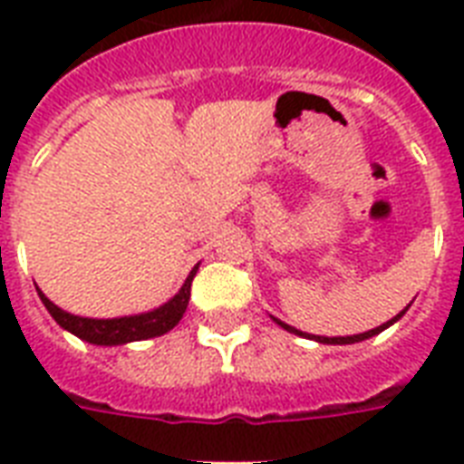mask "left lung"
I'll return each mask as SVG.
<instances>
[{
	"label": "left lung",
	"mask_w": 464,
	"mask_h": 464,
	"mask_svg": "<svg viewBox=\"0 0 464 464\" xmlns=\"http://www.w3.org/2000/svg\"><path fill=\"white\" fill-rule=\"evenodd\" d=\"M410 305H411V304H410ZM410 305H407V308H410ZM407 308L400 310V313H397V315L392 317V320H388V323L378 324V327H373V330L361 332V334H349V337H320V334H308V332L296 330V327H291V324L282 323L279 317H272V320H275L276 324H282V327H284V330H286V332H294V334H298V337L315 339V342H320V344H356V342H363V339H371V337H375V334H381L382 330H388L390 324H395L397 320H400V317H402L404 313H407Z\"/></svg>",
	"instance_id": "left-lung-1"
}]
</instances>
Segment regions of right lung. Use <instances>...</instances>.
Here are the masks:
<instances>
[{
	"label": "right lung",
	"instance_id": "add662e5",
	"mask_svg": "<svg viewBox=\"0 0 464 464\" xmlns=\"http://www.w3.org/2000/svg\"><path fill=\"white\" fill-rule=\"evenodd\" d=\"M199 265L192 267V272L188 275L185 284L180 286V291L175 294L170 301H166L163 305L154 310H147V313H140V315H125V317H108V320H98V317H82L72 315L67 310H62L60 305H54L50 298L38 289V296L43 301V305L47 308V313L54 317V323L60 324L62 330L72 332L74 337L89 342V344L96 346H118V344H130V342H141V339L160 337L180 323L182 313L189 304V286H192V279H195Z\"/></svg>",
	"mask_w": 464,
	"mask_h": 464
}]
</instances>
